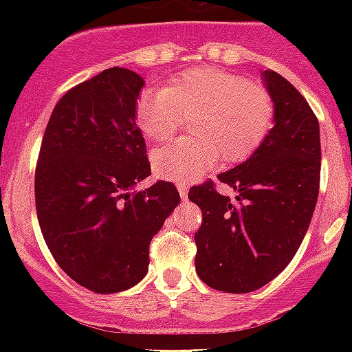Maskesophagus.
I'll use <instances>...</instances> for the list:
<instances>
[{"label":"esophagus","mask_w":352,"mask_h":352,"mask_svg":"<svg viewBox=\"0 0 352 352\" xmlns=\"http://www.w3.org/2000/svg\"><path fill=\"white\" fill-rule=\"evenodd\" d=\"M177 190H179V195H181L182 199L188 197V186L184 182H179V184H177Z\"/></svg>","instance_id":"34e87169"}]
</instances>
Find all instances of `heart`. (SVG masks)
<instances>
[{
  "instance_id": "heart-1",
  "label": "heart",
  "mask_w": 352,
  "mask_h": 352,
  "mask_svg": "<svg viewBox=\"0 0 352 352\" xmlns=\"http://www.w3.org/2000/svg\"><path fill=\"white\" fill-rule=\"evenodd\" d=\"M192 137L157 149L153 171L166 181H193L217 160L237 164L248 159L270 131L274 102L267 89L219 69L195 67L175 76L164 89L142 91L135 122L144 137L162 142L182 118Z\"/></svg>"
}]
</instances>
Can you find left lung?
I'll list each match as a JSON object with an SVG mask.
<instances>
[{
  "mask_svg": "<svg viewBox=\"0 0 352 352\" xmlns=\"http://www.w3.org/2000/svg\"><path fill=\"white\" fill-rule=\"evenodd\" d=\"M274 102V126L259 148L219 182L193 186L188 199L203 212L195 234V270L204 283L245 294L270 283L292 261L316 208L322 168L320 124L300 91L276 71H263Z\"/></svg>",
  "mask_w": 352,
  "mask_h": 352,
  "instance_id": "obj_1",
  "label": "left lung"
}]
</instances>
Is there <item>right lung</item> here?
Returning <instances> with one entry per match:
<instances>
[{"instance_id": "obj_1", "label": "right lung", "mask_w": 352, "mask_h": 352, "mask_svg": "<svg viewBox=\"0 0 352 352\" xmlns=\"http://www.w3.org/2000/svg\"><path fill=\"white\" fill-rule=\"evenodd\" d=\"M142 76L111 67L60 98L36 166L38 223L63 272L96 294L135 287L148 274L149 243L181 203L151 175L135 104Z\"/></svg>"}]
</instances>
